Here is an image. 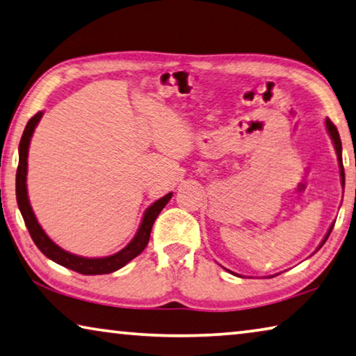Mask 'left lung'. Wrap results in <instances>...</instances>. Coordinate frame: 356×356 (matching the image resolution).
I'll use <instances>...</instances> for the list:
<instances>
[{
    "label": "left lung",
    "mask_w": 356,
    "mask_h": 356,
    "mask_svg": "<svg viewBox=\"0 0 356 356\" xmlns=\"http://www.w3.org/2000/svg\"><path fill=\"white\" fill-rule=\"evenodd\" d=\"M326 129H328L330 136L332 139V144H334L336 154H337V161H339V168H341V182H342V185H346V174H343V166H342V144H341V138H339V133H337V128L334 127V123H332L330 118H326ZM332 227H334V223H332L331 227H330L328 234L325 236V239H323V242H321V245H323L325 242H326V239H328V236L331 233ZM320 247H318V249H320Z\"/></svg>",
    "instance_id": "left-lung-1"
}]
</instances>
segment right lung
Returning a JSON list of instances; mask_svg holds the SVG:
<instances>
[{
  "label": "right lung",
  "mask_w": 356,
  "mask_h": 356,
  "mask_svg": "<svg viewBox=\"0 0 356 356\" xmlns=\"http://www.w3.org/2000/svg\"><path fill=\"white\" fill-rule=\"evenodd\" d=\"M42 112H38L35 117H31L28 120L25 131L22 134L20 144H19V168H17V176H15V195H17V204L22 212V217L25 220V225L28 231H30V236L33 242H35L36 247L41 250L44 255L52 259V261L61 264L67 269L76 270L79 274L86 275H97V274H111L114 270L120 269L125 266L127 263L131 261L133 258H136L140 252L145 249V245L149 244L150 239V231L154 227V222L158 217V213L163 211V207L168 204V201L171 200L172 193H168L163 196L158 201H155L147 211L144 213L143 223L138 229L136 236H134L133 241L117 252L115 255L104 257V258H83L72 255V253L66 252L55 244V242L49 238V236L44 233L41 225L38 223L35 217V212L30 206V201H28V193H26V168H28V147H30V140L33 136V131L38 125V122L41 120Z\"/></svg>",
  "instance_id": "1"
}]
</instances>
